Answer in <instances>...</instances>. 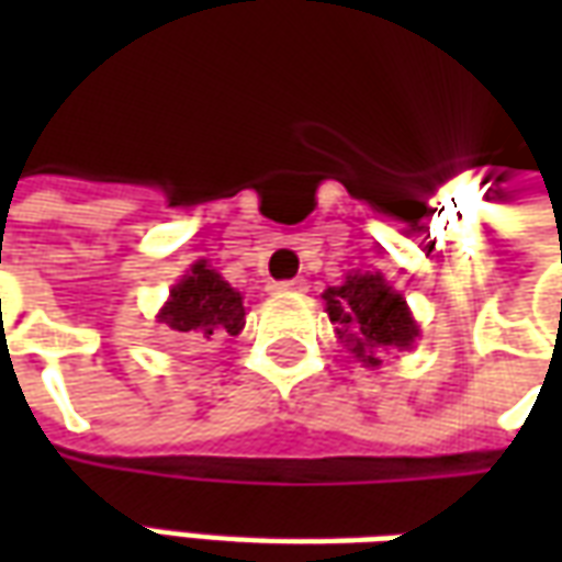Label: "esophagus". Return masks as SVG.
I'll use <instances>...</instances> for the list:
<instances>
[{"label":"esophagus","mask_w":562,"mask_h":562,"mask_svg":"<svg viewBox=\"0 0 562 562\" xmlns=\"http://www.w3.org/2000/svg\"><path fill=\"white\" fill-rule=\"evenodd\" d=\"M273 292H304L306 289V282L304 280H285V282H273L270 285Z\"/></svg>","instance_id":"esophagus-1"}]
</instances>
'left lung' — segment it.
Instances as JSON below:
<instances>
[{
  "mask_svg": "<svg viewBox=\"0 0 562 562\" xmlns=\"http://www.w3.org/2000/svg\"><path fill=\"white\" fill-rule=\"evenodd\" d=\"M322 297L340 340L367 367H379L376 352L409 349L418 340L406 297L382 273H349L342 285H330Z\"/></svg>",
  "mask_w": 562,
  "mask_h": 562,
  "instance_id": "8db88e82",
  "label": "left lung"
}]
</instances>
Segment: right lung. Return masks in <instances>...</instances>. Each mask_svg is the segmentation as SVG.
<instances>
[{"instance_id":"obj_1","label":"right lung","mask_w":562,"mask_h":562,"mask_svg":"<svg viewBox=\"0 0 562 562\" xmlns=\"http://www.w3.org/2000/svg\"><path fill=\"white\" fill-rule=\"evenodd\" d=\"M159 322L195 342L210 340L213 334L237 337L246 325L244 297L201 258L171 289L168 304L159 310Z\"/></svg>"}]
</instances>
